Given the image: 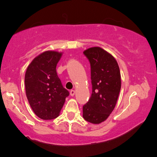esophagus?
Masks as SVG:
<instances>
[{
  "label": "esophagus",
  "instance_id": "obj_1",
  "mask_svg": "<svg viewBox=\"0 0 157 157\" xmlns=\"http://www.w3.org/2000/svg\"><path fill=\"white\" fill-rule=\"evenodd\" d=\"M75 94V91H74V90H71V91H70V95H71V97H73Z\"/></svg>",
  "mask_w": 157,
  "mask_h": 157
}]
</instances>
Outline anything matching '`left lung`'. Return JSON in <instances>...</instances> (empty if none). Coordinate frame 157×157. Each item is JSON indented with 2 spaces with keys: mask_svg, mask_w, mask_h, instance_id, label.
I'll return each instance as SVG.
<instances>
[{
  "mask_svg": "<svg viewBox=\"0 0 157 157\" xmlns=\"http://www.w3.org/2000/svg\"><path fill=\"white\" fill-rule=\"evenodd\" d=\"M83 53L91 64L92 94L82 107V117L98 125L114 109L121 89V75L116 59L103 48L91 47Z\"/></svg>",
  "mask_w": 157,
  "mask_h": 157,
  "instance_id": "left-lung-1",
  "label": "left lung"
}]
</instances>
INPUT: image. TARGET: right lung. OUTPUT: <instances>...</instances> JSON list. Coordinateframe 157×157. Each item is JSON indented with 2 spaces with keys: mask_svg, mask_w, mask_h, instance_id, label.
<instances>
[{
  "mask_svg": "<svg viewBox=\"0 0 157 157\" xmlns=\"http://www.w3.org/2000/svg\"><path fill=\"white\" fill-rule=\"evenodd\" d=\"M63 52L45 51L32 60L25 74L26 97L34 113L42 120L59 116L69 92L63 87L56 66Z\"/></svg>",
  "mask_w": 157,
  "mask_h": 157,
  "instance_id": "right-lung-1",
  "label": "right lung"
}]
</instances>
